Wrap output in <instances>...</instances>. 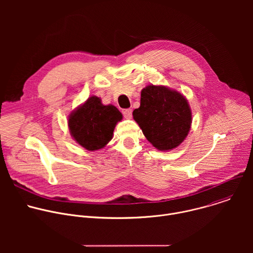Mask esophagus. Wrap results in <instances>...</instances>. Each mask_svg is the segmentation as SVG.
I'll return each mask as SVG.
<instances>
[{
  "instance_id": "1",
  "label": "esophagus",
  "mask_w": 253,
  "mask_h": 253,
  "mask_svg": "<svg viewBox=\"0 0 253 253\" xmlns=\"http://www.w3.org/2000/svg\"><path fill=\"white\" fill-rule=\"evenodd\" d=\"M123 115L126 119H131L132 117V109H125L123 111Z\"/></svg>"
}]
</instances>
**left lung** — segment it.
<instances>
[{
    "label": "left lung",
    "instance_id": "obj_1",
    "mask_svg": "<svg viewBox=\"0 0 253 253\" xmlns=\"http://www.w3.org/2000/svg\"><path fill=\"white\" fill-rule=\"evenodd\" d=\"M133 118L152 145L161 151L181 144L191 127V110L186 98L165 86L149 85L141 91L140 107Z\"/></svg>",
    "mask_w": 253,
    "mask_h": 253
}]
</instances>
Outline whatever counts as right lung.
Masks as SVG:
<instances>
[{"mask_svg": "<svg viewBox=\"0 0 253 253\" xmlns=\"http://www.w3.org/2000/svg\"><path fill=\"white\" fill-rule=\"evenodd\" d=\"M122 114L113 105H103L96 96L78 107L69 116L70 133L82 147L89 151L99 150L113 137L117 122Z\"/></svg>", "mask_w": 253, "mask_h": 253, "instance_id": "1", "label": "right lung"}]
</instances>
